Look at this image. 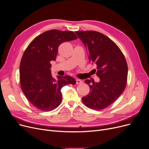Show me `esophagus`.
I'll use <instances>...</instances> for the list:
<instances>
[{"label":"esophagus","mask_w":149,"mask_h":149,"mask_svg":"<svg viewBox=\"0 0 149 149\" xmlns=\"http://www.w3.org/2000/svg\"><path fill=\"white\" fill-rule=\"evenodd\" d=\"M81 83H82V81L81 80H79V79H77L76 80V84H81Z\"/></svg>","instance_id":"1"}]
</instances>
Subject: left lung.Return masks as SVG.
Wrapping results in <instances>:
<instances>
[{
  "label": "left lung",
  "instance_id": "left-lung-1",
  "mask_svg": "<svg viewBox=\"0 0 149 149\" xmlns=\"http://www.w3.org/2000/svg\"><path fill=\"white\" fill-rule=\"evenodd\" d=\"M89 52V60L97 65L98 83L90 80L84 82L90 92L82 98L84 104L93 110H103L111 105L121 95L127 84L128 67L119 47L111 39L95 31H76Z\"/></svg>",
  "mask_w": 149,
  "mask_h": 149
}]
</instances>
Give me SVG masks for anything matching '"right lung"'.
I'll return each mask as SVG.
<instances>
[{"label":"right lung","instance_id":"1","mask_svg":"<svg viewBox=\"0 0 149 149\" xmlns=\"http://www.w3.org/2000/svg\"><path fill=\"white\" fill-rule=\"evenodd\" d=\"M77 38L72 31H47L36 37L23 53L20 64V87L28 100L39 110L48 112L56 109L61 102V88L76 83L69 75L56 80L50 69L60 45Z\"/></svg>","mask_w":149,"mask_h":149}]
</instances>
